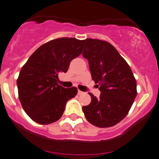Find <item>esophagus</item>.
<instances>
[{
  "label": "esophagus",
  "mask_w": 159,
  "mask_h": 159,
  "mask_svg": "<svg viewBox=\"0 0 159 159\" xmlns=\"http://www.w3.org/2000/svg\"><path fill=\"white\" fill-rule=\"evenodd\" d=\"M78 94H79V95H81V94H84V92L80 91V90H78Z\"/></svg>",
  "instance_id": "34e87169"
}]
</instances>
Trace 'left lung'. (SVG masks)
Here are the masks:
<instances>
[{
  "instance_id": "8db88e82",
  "label": "left lung",
  "mask_w": 159,
  "mask_h": 159,
  "mask_svg": "<svg viewBox=\"0 0 159 159\" xmlns=\"http://www.w3.org/2000/svg\"><path fill=\"white\" fill-rule=\"evenodd\" d=\"M83 56L88 59L92 78L98 84L97 98L83 106L86 119L93 125L108 128L127 115L136 97V81L130 66L116 49L108 42L86 39Z\"/></svg>"
}]
</instances>
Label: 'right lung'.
Listing matches in <instances>:
<instances>
[{
    "label": "right lung",
    "mask_w": 159,
    "mask_h": 159,
    "mask_svg": "<svg viewBox=\"0 0 159 159\" xmlns=\"http://www.w3.org/2000/svg\"><path fill=\"white\" fill-rule=\"evenodd\" d=\"M85 40L59 38L36 50L21 68L17 80L18 97L32 120L51 124L61 118L67 102L78 93L77 88L58 84L59 73L68 70L71 61L81 55Z\"/></svg>",
    "instance_id": "add662e5"
}]
</instances>
